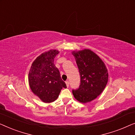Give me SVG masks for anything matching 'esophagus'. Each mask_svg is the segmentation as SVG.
Wrapping results in <instances>:
<instances>
[{
    "label": "esophagus",
    "instance_id": "1",
    "mask_svg": "<svg viewBox=\"0 0 135 135\" xmlns=\"http://www.w3.org/2000/svg\"><path fill=\"white\" fill-rule=\"evenodd\" d=\"M66 85H67V86L68 87V86H69V82L68 80H67V81H66Z\"/></svg>",
    "mask_w": 135,
    "mask_h": 135
}]
</instances>
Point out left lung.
Returning <instances> with one entry per match:
<instances>
[{
  "instance_id": "8db88e82",
  "label": "left lung",
  "mask_w": 135,
  "mask_h": 135,
  "mask_svg": "<svg viewBox=\"0 0 135 135\" xmlns=\"http://www.w3.org/2000/svg\"><path fill=\"white\" fill-rule=\"evenodd\" d=\"M80 75V85L73 90L74 97L82 103L97 98L106 87L108 81L106 66L98 55L89 49L72 52Z\"/></svg>"
}]
</instances>
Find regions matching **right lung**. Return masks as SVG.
<instances>
[{
	"label": "right lung",
	"instance_id": "right-lung-1",
	"mask_svg": "<svg viewBox=\"0 0 135 135\" xmlns=\"http://www.w3.org/2000/svg\"><path fill=\"white\" fill-rule=\"evenodd\" d=\"M58 53L56 50L42 53L34 61L29 70V86L34 95L44 103L55 101L62 88L67 87L54 64V58Z\"/></svg>",
	"mask_w": 135,
	"mask_h": 135
}]
</instances>
